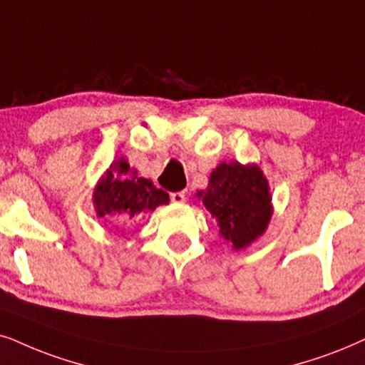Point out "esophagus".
<instances>
[{
  "label": "esophagus",
  "mask_w": 365,
  "mask_h": 365,
  "mask_svg": "<svg viewBox=\"0 0 365 365\" xmlns=\"http://www.w3.org/2000/svg\"><path fill=\"white\" fill-rule=\"evenodd\" d=\"M170 198H172V202H175V204H183L187 200V195L185 192H173Z\"/></svg>",
  "instance_id": "34e87169"
}]
</instances>
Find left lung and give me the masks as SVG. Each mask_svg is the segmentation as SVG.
Returning a JSON list of instances; mask_svg holds the SVG:
<instances>
[{"instance_id": "8db88e82", "label": "left lung", "mask_w": 365, "mask_h": 365, "mask_svg": "<svg viewBox=\"0 0 365 365\" xmlns=\"http://www.w3.org/2000/svg\"><path fill=\"white\" fill-rule=\"evenodd\" d=\"M197 195L215 217L220 234L232 242L234 249L256 241L271 219L267 180L256 165L220 163L210 175L209 187Z\"/></svg>"}]
</instances>
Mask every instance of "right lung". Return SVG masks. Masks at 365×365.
<instances>
[{"instance_id":"add662e5","label":"right lung","mask_w":365,"mask_h":365,"mask_svg":"<svg viewBox=\"0 0 365 365\" xmlns=\"http://www.w3.org/2000/svg\"><path fill=\"white\" fill-rule=\"evenodd\" d=\"M168 193L156 188L150 180L129 172L128 161H116L101 180L94 192L98 217L116 215L121 220L155 210L158 205L168 204Z\"/></svg>"}]
</instances>
